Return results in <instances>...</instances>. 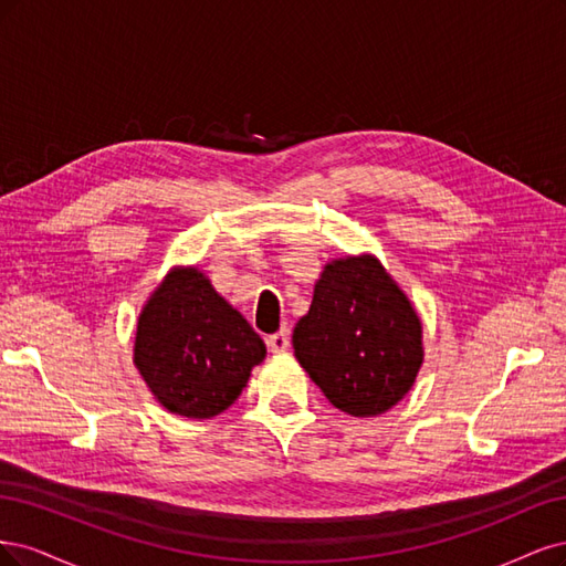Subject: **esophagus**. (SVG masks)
<instances>
[{"label": "esophagus", "mask_w": 566, "mask_h": 566, "mask_svg": "<svg viewBox=\"0 0 566 566\" xmlns=\"http://www.w3.org/2000/svg\"><path fill=\"white\" fill-rule=\"evenodd\" d=\"M268 348H270L272 353H284V350L289 348V336H286L284 332L268 336Z\"/></svg>", "instance_id": "1"}]
</instances>
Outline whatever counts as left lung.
<instances>
[{"mask_svg":"<svg viewBox=\"0 0 566 566\" xmlns=\"http://www.w3.org/2000/svg\"><path fill=\"white\" fill-rule=\"evenodd\" d=\"M423 326L378 259L326 263L313 305L294 329V353L329 402L350 416L392 409L423 364Z\"/></svg>","mask_w":566,"mask_h":566,"instance_id":"8db88e82","label":"left lung"}]
</instances>
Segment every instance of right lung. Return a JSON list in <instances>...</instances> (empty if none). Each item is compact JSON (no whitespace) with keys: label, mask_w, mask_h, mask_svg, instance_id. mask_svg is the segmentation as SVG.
<instances>
[{"label":"right lung","mask_w":566,"mask_h":566,"mask_svg":"<svg viewBox=\"0 0 566 566\" xmlns=\"http://www.w3.org/2000/svg\"><path fill=\"white\" fill-rule=\"evenodd\" d=\"M263 357V338L197 268H174L138 317L136 369L178 416L226 411Z\"/></svg>","instance_id":"add662e5"}]
</instances>
